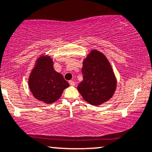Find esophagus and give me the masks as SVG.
Here are the masks:
<instances>
[{
	"label": "esophagus",
	"mask_w": 152,
	"mask_h": 152,
	"mask_svg": "<svg viewBox=\"0 0 152 152\" xmlns=\"http://www.w3.org/2000/svg\"><path fill=\"white\" fill-rule=\"evenodd\" d=\"M69 83L70 86H75V83H74V80H69Z\"/></svg>",
	"instance_id": "1"
}]
</instances>
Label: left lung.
I'll use <instances>...</instances> for the list:
<instances>
[{"label": "left lung", "mask_w": 152, "mask_h": 152, "mask_svg": "<svg viewBox=\"0 0 152 152\" xmlns=\"http://www.w3.org/2000/svg\"><path fill=\"white\" fill-rule=\"evenodd\" d=\"M83 80L78 90L83 98L92 105H99L112 97L116 80L109 61L100 52L93 50L84 59Z\"/></svg>", "instance_id": "8db88e82"}]
</instances>
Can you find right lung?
Here are the masks:
<instances>
[{
  "mask_svg": "<svg viewBox=\"0 0 152 152\" xmlns=\"http://www.w3.org/2000/svg\"><path fill=\"white\" fill-rule=\"evenodd\" d=\"M28 86L35 98L51 104L61 97L63 90L69 85L62 74L54 69L50 57L41 56L31 73Z\"/></svg>",
  "mask_w": 152,
  "mask_h": 152,
  "instance_id": "right-lung-1",
  "label": "right lung"
}]
</instances>
